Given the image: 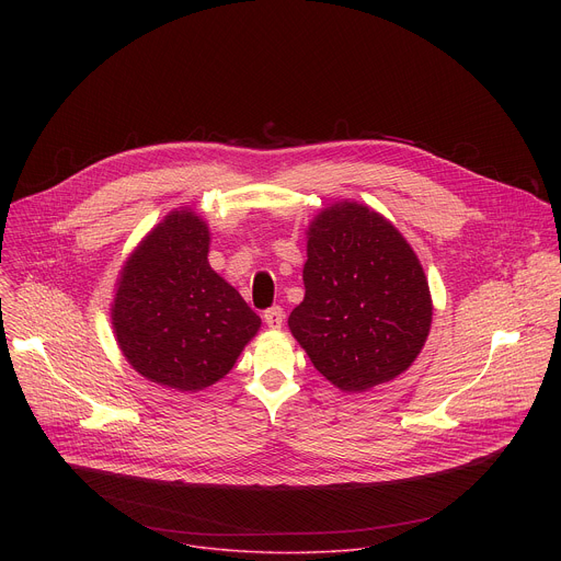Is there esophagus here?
<instances>
[{
  "mask_svg": "<svg viewBox=\"0 0 561 561\" xmlns=\"http://www.w3.org/2000/svg\"><path fill=\"white\" fill-rule=\"evenodd\" d=\"M264 322L268 324V329H282L284 324V310L279 306H273L264 312Z\"/></svg>",
  "mask_w": 561,
  "mask_h": 561,
  "instance_id": "34e87169",
  "label": "esophagus"
}]
</instances>
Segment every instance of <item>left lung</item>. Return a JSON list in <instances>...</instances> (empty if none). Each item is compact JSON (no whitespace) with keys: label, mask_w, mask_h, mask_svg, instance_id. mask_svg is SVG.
I'll list each match as a JSON object with an SVG mask.
<instances>
[{"label":"left lung","mask_w":561,"mask_h":561,"mask_svg":"<svg viewBox=\"0 0 561 561\" xmlns=\"http://www.w3.org/2000/svg\"><path fill=\"white\" fill-rule=\"evenodd\" d=\"M304 301L293 337L344 392H364L409 370L426 344L433 301L404 234L357 202H340L308 226Z\"/></svg>","instance_id":"8db88e82"}]
</instances>
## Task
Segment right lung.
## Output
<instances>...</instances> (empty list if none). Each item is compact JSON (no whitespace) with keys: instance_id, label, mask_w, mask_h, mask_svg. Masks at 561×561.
I'll list each match as a JSON object with an SVG mask.
<instances>
[{"instance_id":"add662e5","label":"right lung","mask_w":561,"mask_h":561,"mask_svg":"<svg viewBox=\"0 0 561 561\" xmlns=\"http://www.w3.org/2000/svg\"><path fill=\"white\" fill-rule=\"evenodd\" d=\"M208 244L199 215L169 213L126 260L111 308L128 364L182 392L228 375L262 327L260 314L210 268Z\"/></svg>"}]
</instances>
